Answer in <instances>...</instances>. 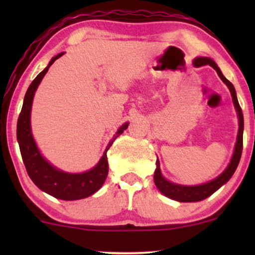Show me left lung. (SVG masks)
Masks as SVG:
<instances>
[{
    "label": "left lung",
    "mask_w": 255,
    "mask_h": 255,
    "mask_svg": "<svg viewBox=\"0 0 255 255\" xmlns=\"http://www.w3.org/2000/svg\"><path fill=\"white\" fill-rule=\"evenodd\" d=\"M211 66L217 74L219 75V78L227 84V86L229 87L230 92H231V97H233V102L234 105H235L236 111L239 114V134H238V141H236V146H235V151H234L233 158H231L230 164L228 165V168L225 169L223 174H221L217 178L211 181V182H207L204 184H200V186H180V184H175L166 181L164 177L162 176L160 174V169H159V162L157 160V169L154 171V183H156L157 188L159 189L165 197L174 199V200L181 201V203H194V201H200L206 199L207 197L213 194L218 188H221L222 186L225 182L230 180V177L233 176V174L235 172L236 168H238L240 158H241L242 154V146H244V114H242L241 107H240L238 97H236V92L235 89H234V85L228 80L227 78H224V75L222 74L221 69L218 68L217 64L215 63V61H212L211 58L207 57H198L194 60V66L195 67H201V66Z\"/></svg>",
    "instance_id": "1"
}]
</instances>
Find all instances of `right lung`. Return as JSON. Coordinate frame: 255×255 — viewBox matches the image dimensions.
<instances>
[{
	"instance_id": "right-lung-1",
	"label": "right lung",
	"mask_w": 255,
	"mask_h": 255,
	"mask_svg": "<svg viewBox=\"0 0 255 255\" xmlns=\"http://www.w3.org/2000/svg\"><path fill=\"white\" fill-rule=\"evenodd\" d=\"M62 55L63 54H58L57 56L52 58L49 66L43 72H40L36 79L32 81L30 86H28L27 92H26L24 98L21 113H20L19 119H17L16 137L26 171H27L28 176L31 177V180L33 181L38 188L57 199H62V200H78V199H84L92 195L104 183L105 178L108 176V171H109L107 151L113 145L114 140L121 135L122 131L125 129H127L128 122L116 131L114 139L109 142L98 164L93 169H91V170L83 172V174H69V172L58 170V169L49 164L40 156L36 142L33 140V136L31 134L30 115L32 101H33V96L38 85L42 81L44 75L46 74L49 67Z\"/></svg>"
}]
</instances>
